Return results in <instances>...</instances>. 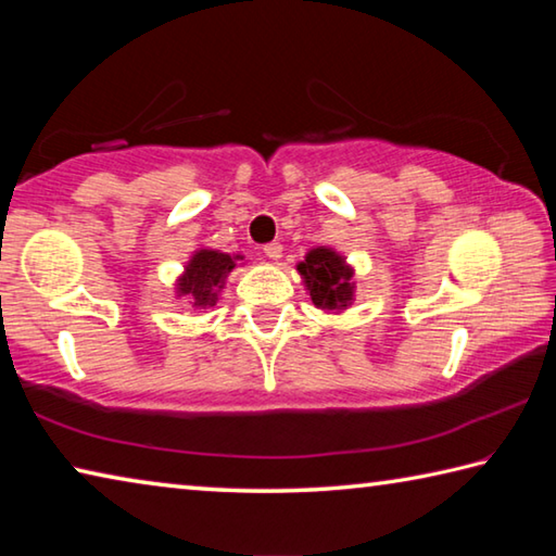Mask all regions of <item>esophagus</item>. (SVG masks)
Returning a JSON list of instances; mask_svg holds the SVG:
<instances>
[{"mask_svg": "<svg viewBox=\"0 0 556 556\" xmlns=\"http://www.w3.org/2000/svg\"><path fill=\"white\" fill-rule=\"evenodd\" d=\"M265 255H267L271 262H277V260L281 257V244H279V242L265 244Z\"/></svg>", "mask_w": 556, "mask_h": 556, "instance_id": "1", "label": "esophagus"}]
</instances>
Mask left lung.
<instances>
[{
	"mask_svg": "<svg viewBox=\"0 0 556 556\" xmlns=\"http://www.w3.org/2000/svg\"><path fill=\"white\" fill-rule=\"evenodd\" d=\"M296 271L312 296L314 306L326 314H343L355 301V269L333 248H312Z\"/></svg>",
	"mask_w": 556,
	"mask_h": 556,
	"instance_id": "8db88e82",
	"label": "left lung"
}]
</instances>
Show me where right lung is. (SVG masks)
<instances>
[{
    "instance_id": "obj_1",
    "label": "right lung",
    "mask_w": 556,
    "mask_h": 556,
    "mask_svg": "<svg viewBox=\"0 0 556 556\" xmlns=\"http://www.w3.org/2000/svg\"><path fill=\"white\" fill-rule=\"evenodd\" d=\"M240 260L242 255H228L213 248L193 250L184 271L176 277V299H186L193 308H213L225 289V279Z\"/></svg>"
}]
</instances>
